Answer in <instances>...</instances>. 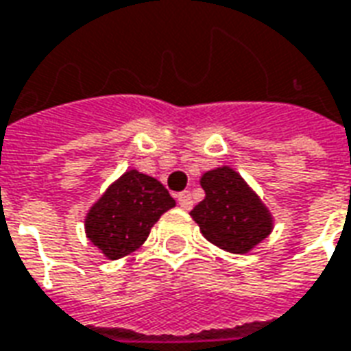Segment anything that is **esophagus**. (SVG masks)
<instances>
[{"mask_svg": "<svg viewBox=\"0 0 351 351\" xmlns=\"http://www.w3.org/2000/svg\"><path fill=\"white\" fill-rule=\"evenodd\" d=\"M176 201H178V205L182 207V209H192L193 199H192V193L190 192H180L176 195Z\"/></svg>", "mask_w": 351, "mask_h": 351, "instance_id": "obj_1", "label": "esophagus"}]
</instances>
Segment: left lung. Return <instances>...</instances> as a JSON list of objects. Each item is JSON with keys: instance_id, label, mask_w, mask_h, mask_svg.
<instances>
[{"instance_id": "left-lung-1", "label": "left lung", "mask_w": 351, "mask_h": 351, "mask_svg": "<svg viewBox=\"0 0 351 351\" xmlns=\"http://www.w3.org/2000/svg\"><path fill=\"white\" fill-rule=\"evenodd\" d=\"M205 199L192 209L203 237L222 251L247 254L274 230V217L237 171L228 165L201 176Z\"/></svg>"}]
</instances>
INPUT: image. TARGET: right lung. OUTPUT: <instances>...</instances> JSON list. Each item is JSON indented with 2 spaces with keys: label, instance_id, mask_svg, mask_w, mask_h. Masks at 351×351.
<instances>
[{
  "label": "right lung",
  "instance_id": "1",
  "mask_svg": "<svg viewBox=\"0 0 351 351\" xmlns=\"http://www.w3.org/2000/svg\"><path fill=\"white\" fill-rule=\"evenodd\" d=\"M175 205L158 178L129 169L93 203L85 235L106 258H123L148 239L152 226Z\"/></svg>",
  "mask_w": 351,
  "mask_h": 351
}]
</instances>
